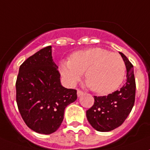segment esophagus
<instances>
[{
	"label": "esophagus",
	"instance_id": "esophagus-1",
	"mask_svg": "<svg viewBox=\"0 0 150 150\" xmlns=\"http://www.w3.org/2000/svg\"><path fill=\"white\" fill-rule=\"evenodd\" d=\"M83 93L82 91H80V90H79V89H78V90H77V96L80 97L81 96H83Z\"/></svg>",
	"mask_w": 150,
	"mask_h": 150
}]
</instances>
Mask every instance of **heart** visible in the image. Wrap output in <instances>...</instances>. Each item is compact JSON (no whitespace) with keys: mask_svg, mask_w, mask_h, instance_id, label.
I'll return each instance as SVG.
<instances>
[{"mask_svg":"<svg viewBox=\"0 0 150 150\" xmlns=\"http://www.w3.org/2000/svg\"><path fill=\"white\" fill-rule=\"evenodd\" d=\"M59 71L65 83L73 86L85 71L86 84L98 94L112 93L122 83L125 62L117 53L102 48L74 52L68 61L60 62Z\"/></svg>","mask_w":150,"mask_h":150,"instance_id":"b5f03b06","label":"heart"}]
</instances>
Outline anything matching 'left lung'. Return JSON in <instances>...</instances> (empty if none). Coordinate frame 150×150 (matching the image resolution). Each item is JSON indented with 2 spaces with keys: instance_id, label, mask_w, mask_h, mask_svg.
Listing matches in <instances>:
<instances>
[{
  "instance_id": "1",
  "label": "left lung",
  "mask_w": 150,
  "mask_h": 150,
  "mask_svg": "<svg viewBox=\"0 0 150 150\" xmlns=\"http://www.w3.org/2000/svg\"><path fill=\"white\" fill-rule=\"evenodd\" d=\"M127 69L126 83L120 90L105 96H94L92 108L86 111V117L95 130L108 132L122 125L130 113L135 101L136 83L134 67L127 57L119 52Z\"/></svg>"
}]
</instances>
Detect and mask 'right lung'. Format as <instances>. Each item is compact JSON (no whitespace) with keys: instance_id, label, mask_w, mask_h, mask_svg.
<instances>
[{"instance_id":"1","label":"right lung","mask_w":150,"mask_h":150,"mask_svg":"<svg viewBox=\"0 0 150 150\" xmlns=\"http://www.w3.org/2000/svg\"><path fill=\"white\" fill-rule=\"evenodd\" d=\"M60 77L52 46L38 51L20 67L16 103L23 121L35 132H55L64 120L66 107L77 98L76 90L64 87Z\"/></svg>"}]
</instances>
